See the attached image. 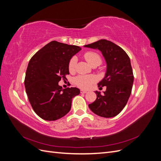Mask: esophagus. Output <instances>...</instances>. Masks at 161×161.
<instances>
[{
	"instance_id": "esophagus-1",
	"label": "esophagus",
	"mask_w": 161,
	"mask_h": 161,
	"mask_svg": "<svg viewBox=\"0 0 161 161\" xmlns=\"http://www.w3.org/2000/svg\"><path fill=\"white\" fill-rule=\"evenodd\" d=\"M80 92L81 93H86V92H87V91L85 90H80Z\"/></svg>"
}]
</instances>
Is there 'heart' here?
<instances>
[{
    "label": "heart",
    "mask_w": 161,
    "mask_h": 161,
    "mask_svg": "<svg viewBox=\"0 0 161 161\" xmlns=\"http://www.w3.org/2000/svg\"><path fill=\"white\" fill-rule=\"evenodd\" d=\"M85 59L91 66L99 65L101 63V58L98 53L94 52H87L84 54ZM76 58L72 57L69 63V69L70 72H73L76 64ZM95 80V77L91 75L79 76L75 79V84L82 89H87Z\"/></svg>",
    "instance_id": "1"
}]
</instances>
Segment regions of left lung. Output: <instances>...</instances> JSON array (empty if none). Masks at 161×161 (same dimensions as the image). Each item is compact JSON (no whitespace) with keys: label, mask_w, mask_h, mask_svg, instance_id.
<instances>
[{"label":"left lung","mask_w":161,"mask_h":161,"mask_svg":"<svg viewBox=\"0 0 161 161\" xmlns=\"http://www.w3.org/2000/svg\"><path fill=\"white\" fill-rule=\"evenodd\" d=\"M84 46L101 51L107 64L105 76L98 83L99 89L106 86V91L103 95L95 91L97 99L89 108L97 115L113 118L124 108L132 89L134 75L130 58L122 48L106 40Z\"/></svg>","instance_id":"1"}]
</instances>
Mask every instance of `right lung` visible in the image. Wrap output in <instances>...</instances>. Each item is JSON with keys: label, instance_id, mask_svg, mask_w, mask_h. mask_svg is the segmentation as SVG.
Here are the masks:
<instances>
[{"label": "right lung", "instance_id": "obj_1", "mask_svg": "<svg viewBox=\"0 0 161 161\" xmlns=\"http://www.w3.org/2000/svg\"><path fill=\"white\" fill-rule=\"evenodd\" d=\"M80 50L77 46L52 41L29 62L24 82L26 93L33 109L43 119L64 117L70 110L73 97L80 94L79 89H63L58 82L69 75V61Z\"/></svg>", "mask_w": 161, "mask_h": 161}]
</instances>
